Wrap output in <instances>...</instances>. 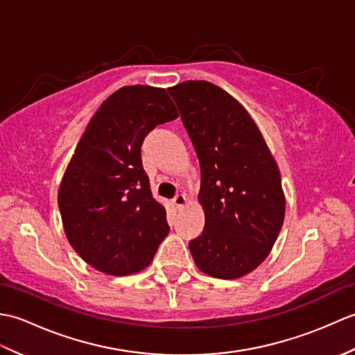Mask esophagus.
I'll use <instances>...</instances> for the list:
<instances>
[{
	"mask_svg": "<svg viewBox=\"0 0 355 355\" xmlns=\"http://www.w3.org/2000/svg\"><path fill=\"white\" fill-rule=\"evenodd\" d=\"M172 202H173V206H175L177 209H182V207L186 206L187 198L184 197V195H177V197L172 200Z\"/></svg>",
	"mask_w": 355,
	"mask_h": 355,
	"instance_id": "obj_1",
	"label": "esophagus"
}]
</instances>
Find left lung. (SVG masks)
Segmentation results:
<instances>
[{"mask_svg":"<svg viewBox=\"0 0 355 355\" xmlns=\"http://www.w3.org/2000/svg\"><path fill=\"white\" fill-rule=\"evenodd\" d=\"M197 153L205 230L189 243L197 267L238 279L266 261L285 216L279 166L248 111L207 80L168 88Z\"/></svg>","mask_w":355,"mask_h":355,"instance_id":"left-lung-1","label":"left lung"}]
</instances>
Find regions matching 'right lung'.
<instances>
[{
	"mask_svg": "<svg viewBox=\"0 0 355 355\" xmlns=\"http://www.w3.org/2000/svg\"><path fill=\"white\" fill-rule=\"evenodd\" d=\"M178 117L164 88L128 85L89 120L58 191L65 236L93 268L128 276L146 268L168 236L166 209L150 193L140 146Z\"/></svg>",
	"mask_w": 355,
	"mask_h": 355,
	"instance_id": "right-lung-1",
	"label": "right lung"
}]
</instances>
